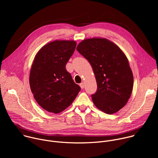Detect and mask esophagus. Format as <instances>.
Wrapping results in <instances>:
<instances>
[{
  "label": "esophagus",
  "instance_id": "esophagus-1",
  "mask_svg": "<svg viewBox=\"0 0 158 158\" xmlns=\"http://www.w3.org/2000/svg\"><path fill=\"white\" fill-rule=\"evenodd\" d=\"M79 85H80V87H81V89H84V84L83 82H81V83L79 84Z\"/></svg>",
  "mask_w": 158,
  "mask_h": 158
}]
</instances>
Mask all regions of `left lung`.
<instances>
[{"instance_id":"8db88e82","label":"left lung","mask_w":158,"mask_h":158,"mask_svg":"<svg viewBox=\"0 0 158 158\" xmlns=\"http://www.w3.org/2000/svg\"><path fill=\"white\" fill-rule=\"evenodd\" d=\"M77 51L91 64L98 89L91 96L94 105L108 114H114L127 102L133 88V75L124 53L105 38L83 40Z\"/></svg>"}]
</instances>
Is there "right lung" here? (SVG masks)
<instances>
[{"label":"right lung","mask_w":158,"mask_h":158,"mask_svg":"<svg viewBox=\"0 0 158 158\" xmlns=\"http://www.w3.org/2000/svg\"><path fill=\"white\" fill-rule=\"evenodd\" d=\"M76 46L74 40H54L44 46L35 56L29 84L34 98L44 109L57 114L69 106L81 87L65 65Z\"/></svg>","instance_id":"right-lung-1"}]
</instances>
